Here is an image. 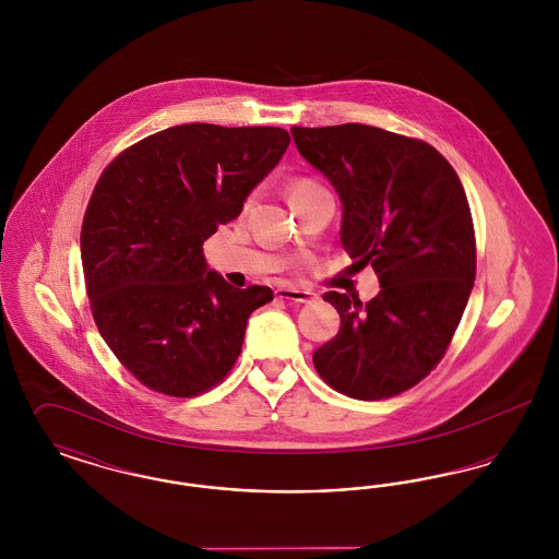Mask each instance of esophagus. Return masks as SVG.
<instances>
[{"label": "esophagus", "mask_w": 559, "mask_h": 559, "mask_svg": "<svg viewBox=\"0 0 559 559\" xmlns=\"http://www.w3.org/2000/svg\"><path fill=\"white\" fill-rule=\"evenodd\" d=\"M276 297L285 301H295V304H312L317 301V293L306 292V289H295V287H281L276 289Z\"/></svg>", "instance_id": "34e87169"}]
</instances>
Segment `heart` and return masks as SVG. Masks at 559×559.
Here are the masks:
<instances>
[{"mask_svg": "<svg viewBox=\"0 0 559 559\" xmlns=\"http://www.w3.org/2000/svg\"><path fill=\"white\" fill-rule=\"evenodd\" d=\"M308 188H317V185H312V182H308V180H299V182H295L292 187L293 192H297V190H308Z\"/></svg>", "mask_w": 559, "mask_h": 559, "instance_id": "1", "label": "heart"}]
</instances>
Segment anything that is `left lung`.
I'll list each match as a JSON object with an SVG mask.
<instances>
[{"label": "left lung", "instance_id": "left-lung-1", "mask_svg": "<svg viewBox=\"0 0 559 559\" xmlns=\"http://www.w3.org/2000/svg\"><path fill=\"white\" fill-rule=\"evenodd\" d=\"M299 155L342 201L352 266L371 264L379 293L362 306L329 292L342 326L320 346V377L349 399L381 400L419 383L444 356L476 278L469 203L451 163L421 140L346 123L292 128Z\"/></svg>", "mask_w": 559, "mask_h": 559}]
</instances>
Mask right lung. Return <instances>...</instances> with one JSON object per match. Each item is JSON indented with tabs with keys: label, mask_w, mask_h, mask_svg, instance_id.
<instances>
[{
	"label": "right lung",
	"mask_w": 559,
	"mask_h": 559,
	"mask_svg": "<svg viewBox=\"0 0 559 559\" xmlns=\"http://www.w3.org/2000/svg\"><path fill=\"white\" fill-rule=\"evenodd\" d=\"M281 128L188 123L123 151L100 176L81 228V262L98 331L146 388L188 399L239 358L270 287L237 289L203 242L235 219L285 155Z\"/></svg>",
	"instance_id": "right-lung-1"
}]
</instances>
